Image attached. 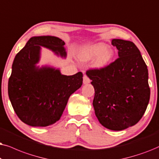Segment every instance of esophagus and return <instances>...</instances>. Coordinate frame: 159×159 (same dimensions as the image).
<instances>
[{"instance_id": "34e87169", "label": "esophagus", "mask_w": 159, "mask_h": 159, "mask_svg": "<svg viewBox=\"0 0 159 159\" xmlns=\"http://www.w3.org/2000/svg\"><path fill=\"white\" fill-rule=\"evenodd\" d=\"M83 82H84V84H87L90 82V79L86 75H84L83 78Z\"/></svg>"}]
</instances>
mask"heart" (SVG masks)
I'll return each instance as SVG.
<instances>
[{"mask_svg":"<svg viewBox=\"0 0 159 159\" xmlns=\"http://www.w3.org/2000/svg\"><path fill=\"white\" fill-rule=\"evenodd\" d=\"M114 52L107 45L98 43L82 51L79 57L83 62H89L94 60V67L97 69H102L107 66L113 57Z\"/></svg>","mask_w":159,"mask_h":159,"instance_id":"1","label":"heart"}]
</instances>
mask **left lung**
Segmentation results:
<instances>
[{
  "instance_id": "8db88e82",
  "label": "left lung",
  "mask_w": 159,
  "mask_h": 159,
  "mask_svg": "<svg viewBox=\"0 0 159 159\" xmlns=\"http://www.w3.org/2000/svg\"><path fill=\"white\" fill-rule=\"evenodd\" d=\"M118 58L104 68L89 70L86 75L94 88L95 115L108 129L120 131L135 125L150 99L148 71L140 52L132 41L113 39Z\"/></svg>"
}]
</instances>
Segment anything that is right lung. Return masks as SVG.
Here are the masks:
<instances>
[{"mask_svg": "<svg viewBox=\"0 0 159 159\" xmlns=\"http://www.w3.org/2000/svg\"><path fill=\"white\" fill-rule=\"evenodd\" d=\"M65 44L57 37L34 36L14 58L8 97L16 114L27 125L44 127L60 120L69 97L83 84L81 72L65 75L54 67L37 66L41 47L66 58Z\"/></svg>", "mask_w": 159, "mask_h": 159, "instance_id": "add662e5", "label": "right lung"}]
</instances>
